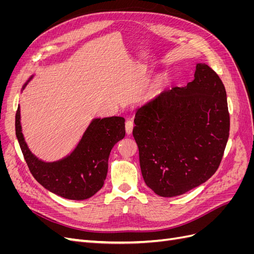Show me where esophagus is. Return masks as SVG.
Returning a JSON list of instances; mask_svg holds the SVG:
<instances>
[{"label": "esophagus", "mask_w": 254, "mask_h": 254, "mask_svg": "<svg viewBox=\"0 0 254 254\" xmlns=\"http://www.w3.org/2000/svg\"><path fill=\"white\" fill-rule=\"evenodd\" d=\"M125 128H126V132L127 134H130L132 132L133 129V122L131 120H127L125 123Z\"/></svg>", "instance_id": "34e87169"}]
</instances>
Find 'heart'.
<instances>
[{
	"label": "heart",
	"instance_id": "1",
	"mask_svg": "<svg viewBox=\"0 0 254 254\" xmlns=\"http://www.w3.org/2000/svg\"><path fill=\"white\" fill-rule=\"evenodd\" d=\"M161 86H162V80H158L156 83H155V86L152 87V90H151V95L152 96H155V95H157L158 93H159V90H160V88H161Z\"/></svg>",
	"mask_w": 254,
	"mask_h": 254
}]
</instances>
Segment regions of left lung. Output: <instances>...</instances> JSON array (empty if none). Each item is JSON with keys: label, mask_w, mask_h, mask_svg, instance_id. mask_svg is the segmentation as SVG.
Returning <instances> with one entry per match:
<instances>
[{"label": "left lung", "mask_w": 254, "mask_h": 254, "mask_svg": "<svg viewBox=\"0 0 254 254\" xmlns=\"http://www.w3.org/2000/svg\"><path fill=\"white\" fill-rule=\"evenodd\" d=\"M134 124L146 186L161 197L187 193L210 179L224 156L230 130L224 83L197 64L193 81L142 106Z\"/></svg>", "instance_id": "8db88e82"}]
</instances>
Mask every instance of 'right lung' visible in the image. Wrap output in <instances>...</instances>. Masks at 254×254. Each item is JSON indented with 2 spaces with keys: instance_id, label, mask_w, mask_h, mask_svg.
Wrapping results in <instances>:
<instances>
[{
  "instance_id": "right-lung-1",
  "label": "right lung",
  "mask_w": 254,
  "mask_h": 254,
  "mask_svg": "<svg viewBox=\"0 0 254 254\" xmlns=\"http://www.w3.org/2000/svg\"><path fill=\"white\" fill-rule=\"evenodd\" d=\"M20 120L19 106L16 113L17 139L30 173L42 187L71 200H84L103 188L110 151L125 136L124 118L94 119L71 155L55 162H44L33 155L23 136Z\"/></svg>"
}]
</instances>
